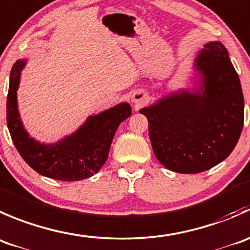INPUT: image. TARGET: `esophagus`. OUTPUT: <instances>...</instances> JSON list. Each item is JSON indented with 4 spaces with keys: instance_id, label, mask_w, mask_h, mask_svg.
Here are the masks:
<instances>
[{
    "instance_id": "1",
    "label": "esophagus",
    "mask_w": 250,
    "mask_h": 250,
    "mask_svg": "<svg viewBox=\"0 0 250 250\" xmlns=\"http://www.w3.org/2000/svg\"><path fill=\"white\" fill-rule=\"evenodd\" d=\"M131 101H132V103H135L136 105H138V104H142V103L146 101V98L143 97V96H141L140 93H136V95L132 96Z\"/></svg>"
}]
</instances>
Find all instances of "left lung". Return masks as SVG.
Masks as SVG:
<instances>
[{"label":"left lung","instance_id":"left-lung-1","mask_svg":"<svg viewBox=\"0 0 250 250\" xmlns=\"http://www.w3.org/2000/svg\"><path fill=\"white\" fill-rule=\"evenodd\" d=\"M192 88H181L142 108L154 155L167 169L198 174L226 159L241 136L244 100L238 74L219 41L194 59Z\"/></svg>","mask_w":250,"mask_h":250}]
</instances>
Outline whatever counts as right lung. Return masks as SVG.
Returning a JSON list of instances; mask_svg holds the SVG:
<instances>
[{
	"mask_svg": "<svg viewBox=\"0 0 250 250\" xmlns=\"http://www.w3.org/2000/svg\"><path fill=\"white\" fill-rule=\"evenodd\" d=\"M26 59L13 64L7 96V125L17 150L36 172L61 181H80L100 171L109 153L119 125L131 115V105L123 102L102 113L90 115L71 135L56 143H41L24 128L18 110L17 91Z\"/></svg>",
	"mask_w": 250,
	"mask_h": 250,
	"instance_id": "1",
	"label": "right lung"
}]
</instances>
